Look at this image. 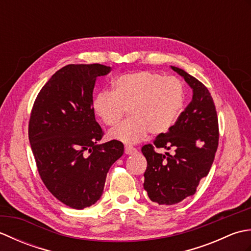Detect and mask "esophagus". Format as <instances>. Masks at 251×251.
<instances>
[{
  "instance_id": "obj_1",
  "label": "esophagus",
  "mask_w": 251,
  "mask_h": 251,
  "mask_svg": "<svg viewBox=\"0 0 251 251\" xmlns=\"http://www.w3.org/2000/svg\"><path fill=\"white\" fill-rule=\"evenodd\" d=\"M137 153V149L130 146H126L125 147V154H128V155H132V154Z\"/></svg>"
}]
</instances>
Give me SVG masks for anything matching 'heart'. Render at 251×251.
<instances>
[{
    "instance_id": "b5f03b06",
    "label": "heart",
    "mask_w": 251,
    "mask_h": 251,
    "mask_svg": "<svg viewBox=\"0 0 251 251\" xmlns=\"http://www.w3.org/2000/svg\"><path fill=\"white\" fill-rule=\"evenodd\" d=\"M113 90L94 96V113L105 125L114 126L129 108L131 117L110 132L124 143H137L149 132L161 135L175 124L183 105V85L179 78L151 71L127 73L112 82Z\"/></svg>"
}]
</instances>
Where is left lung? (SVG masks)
<instances>
[{
	"mask_svg": "<svg viewBox=\"0 0 251 251\" xmlns=\"http://www.w3.org/2000/svg\"><path fill=\"white\" fill-rule=\"evenodd\" d=\"M170 68L184 78L193 95L172 128L158 135L153 146L141 149L148 163L143 188L159 205L178 204L195 193L201 179L209 173L219 140L217 111L209 90L182 69ZM154 146L173 148L174 154L156 153Z\"/></svg>",
	"mask_w": 251,
	"mask_h": 251,
	"instance_id": "8db88e82",
	"label": "left lung"
}]
</instances>
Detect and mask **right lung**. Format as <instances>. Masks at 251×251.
I'll list each match as a JSON object with an SVG mask.
<instances>
[{
  "label": "right lung",
  "mask_w": 251,
  "mask_h": 251,
  "mask_svg": "<svg viewBox=\"0 0 251 251\" xmlns=\"http://www.w3.org/2000/svg\"><path fill=\"white\" fill-rule=\"evenodd\" d=\"M110 71L99 63L61 68L41 89L31 112L29 141L41 179L74 209L100 199L106 174L124 153L121 141L99 143L103 132L92 108L97 77Z\"/></svg>",
  "instance_id": "1"
}]
</instances>
